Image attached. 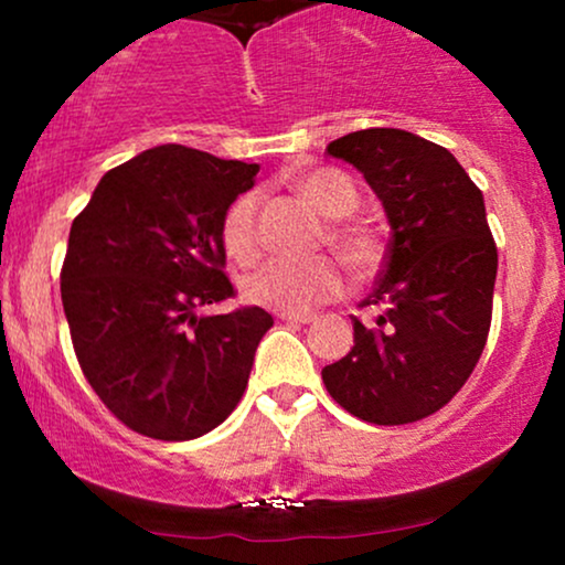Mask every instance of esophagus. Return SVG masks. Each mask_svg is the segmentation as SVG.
<instances>
[{"mask_svg": "<svg viewBox=\"0 0 565 565\" xmlns=\"http://www.w3.org/2000/svg\"><path fill=\"white\" fill-rule=\"evenodd\" d=\"M278 319L289 321V323H310L316 319V316L313 313H291V310H281V313H278Z\"/></svg>", "mask_w": 565, "mask_h": 565, "instance_id": "1", "label": "esophagus"}]
</instances>
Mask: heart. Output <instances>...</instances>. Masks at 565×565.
Instances as JSON below:
<instances>
[{
    "mask_svg": "<svg viewBox=\"0 0 565 565\" xmlns=\"http://www.w3.org/2000/svg\"><path fill=\"white\" fill-rule=\"evenodd\" d=\"M289 185L305 196L321 215L348 217L359 206V191L342 172L316 167L295 172ZM257 193H242L225 210L220 223V238L231 260L252 265L260 260V233H257ZM329 244L355 268H372L380 257V244L372 231L355 223H340L329 231ZM340 265L332 257H310V260H274L246 278L244 291L252 302L274 310H310L332 300L342 291Z\"/></svg>",
    "mask_w": 565,
    "mask_h": 565,
    "instance_id": "heart-1",
    "label": "heart"
}]
</instances>
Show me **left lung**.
<instances>
[{"mask_svg":"<svg viewBox=\"0 0 565 565\" xmlns=\"http://www.w3.org/2000/svg\"><path fill=\"white\" fill-rule=\"evenodd\" d=\"M327 153L364 174L393 236L361 302L382 313L353 319V348L321 369L323 385L364 423H417L459 393L489 337L497 244L483 193L444 146L406 129L350 132Z\"/></svg>","mask_w":565,"mask_h":565,"instance_id":"obj_1","label":"left lung"}]
</instances>
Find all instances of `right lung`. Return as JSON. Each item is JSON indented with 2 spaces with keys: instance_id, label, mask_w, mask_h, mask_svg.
I'll return each mask as SVG.
<instances>
[{
  "instance_id": "right-lung-1",
  "label": "right lung",
  "mask_w": 565,
  "mask_h": 565,
  "mask_svg": "<svg viewBox=\"0 0 565 565\" xmlns=\"http://www.w3.org/2000/svg\"><path fill=\"white\" fill-rule=\"evenodd\" d=\"M257 172L157 146L103 174L71 225L61 270L71 342L97 398L140 436H204L246 391L274 319L257 305L199 308L233 297L220 223Z\"/></svg>"
}]
</instances>
